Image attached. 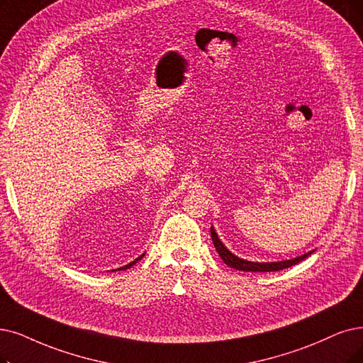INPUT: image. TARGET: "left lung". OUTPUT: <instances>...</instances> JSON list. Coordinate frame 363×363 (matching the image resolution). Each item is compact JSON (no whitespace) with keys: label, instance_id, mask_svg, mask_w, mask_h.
Returning a JSON list of instances; mask_svg holds the SVG:
<instances>
[{"label":"left lung","instance_id":"left-lung-1","mask_svg":"<svg viewBox=\"0 0 363 363\" xmlns=\"http://www.w3.org/2000/svg\"><path fill=\"white\" fill-rule=\"evenodd\" d=\"M210 232H211V240H213V244L214 247L217 250V253H219V256L222 257L223 262L234 268V269H238V271H245V272H271V271H280V269H284V268H289L292 265H296L299 264L301 260H303L306 257H308L314 250L306 253V255H301L298 257H294V259H286V260H279V262H252V260H245V259H241L238 256H235L232 252H229L225 244L220 241L219 235H217L216 229L211 226L210 228Z\"/></svg>","mask_w":363,"mask_h":363}]
</instances>
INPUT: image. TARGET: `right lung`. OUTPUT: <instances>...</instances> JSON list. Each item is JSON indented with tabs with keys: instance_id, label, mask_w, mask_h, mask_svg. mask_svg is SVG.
Masks as SVG:
<instances>
[{
	"instance_id": "1",
	"label": "right lung",
	"mask_w": 363,
	"mask_h": 363,
	"mask_svg": "<svg viewBox=\"0 0 363 363\" xmlns=\"http://www.w3.org/2000/svg\"><path fill=\"white\" fill-rule=\"evenodd\" d=\"M143 256H144V253H143V255H141V256H138V257H137V259H135V260H133V262H129V264H128V265H125V267H121V268H118V269H119V271H122V269H123V271H125V269H128V268H131V267H133V265H135V264H137V262H138V260H140V259H143ZM118 269H113V271H118Z\"/></svg>"
}]
</instances>
